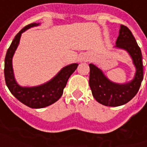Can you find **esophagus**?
<instances>
[{
  "label": "esophagus",
  "mask_w": 147,
  "mask_h": 147,
  "mask_svg": "<svg viewBox=\"0 0 147 147\" xmlns=\"http://www.w3.org/2000/svg\"><path fill=\"white\" fill-rule=\"evenodd\" d=\"M90 55L88 54H83L81 55V56H80V59H79V60L81 61V62H88V61L90 60Z\"/></svg>",
  "instance_id": "esophagus-1"
}]
</instances>
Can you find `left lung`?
<instances>
[{
    "label": "left lung",
    "instance_id": "1",
    "mask_svg": "<svg viewBox=\"0 0 147 147\" xmlns=\"http://www.w3.org/2000/svg\"><path fill=\"white\" fill-rule=\"evenodd\" d=\"M116 48L125 49L132 59L136 72L133 80L126 84H117L110 81L101 69L89 64V85L96 100L107 107H118L127 103L136 96L143 79V65L141 49L129 29L121 26Z\"/></svg>",
    "mask_w": 147,
    "mask_h": 147
}]
</instances>
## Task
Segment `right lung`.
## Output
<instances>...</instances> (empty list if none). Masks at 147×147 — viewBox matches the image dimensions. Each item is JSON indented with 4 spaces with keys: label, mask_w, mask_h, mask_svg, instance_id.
I'll use <instances>...</instances> for the list:
<instances>
[{
    "label": "right lung",
    "mask_w": 147,
    "mask_h": 147,
    "mask_svg": "<svg viewBox=\"0 0 147 147\" xmlns=\"http://www.w3.org/2000/svg\"><path fill=\"white\" fill-rule=\"evenodd\" d=\"M39 23H31L22 29L12 40L8 48L5 59V78L6 85L11 93L22 103L30 108H44L58 101L70 75L77 69L78 63L63 67L56 76L45 84L35 87H22L17 84L12 69V57L19 44L21 35L27 29L37 26Z\"/></svg>",
    "instance_id": "obj_1"
}]
</instances>
